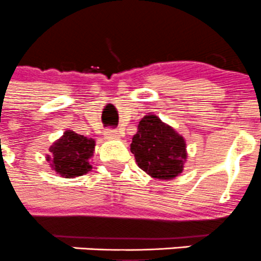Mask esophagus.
Segmentation results:
<instances>
[{
  "label": "esophagus",
  "instance_id": "1",
  "mask_svg": "<svg viewBox=\"0 0 261 261\" xmlns=\"http://www.w3.org/2000/svg\"><path fill=\"white\" fill-rule=\"evenodd\" d=\"M105 138L107 139V140H117V139H120V135H118L117 130L108 128V130L105 131Z\"/></svg>",
  "mask_w": 261,
  "mask_h": 261
}]
</instances>
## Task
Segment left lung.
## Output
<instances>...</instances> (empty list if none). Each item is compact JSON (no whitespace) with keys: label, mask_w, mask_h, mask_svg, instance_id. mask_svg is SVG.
Instances as JSON below:
<instances>
[{"label":"left lung","mask_w":261,"mask_h":261,"mask_svg":"<svg viewBox=\"0 0 261 261\" xmlns=\"http://www.w3.org/2000/svg\"><path fill=\"white\" fill-rule=\"evenodd\" d=\"M130 146L139 168L154 178L172 179L184 169L185 139L155 115L145 116L139 122Z\"/></svg>","instance_id":"8db88e82"}]
</instances>
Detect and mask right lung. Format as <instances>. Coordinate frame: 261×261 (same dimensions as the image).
<instances>
[{
  "label": "right lung",
  "mask_w": 261,
  "mask_h": 261,
  "mask_svg": "<svg viewBox=\"0 0 261 261\" xmlns=\"http://www.w3.org/2000/svg\"><path fill=\"white\" fill-rule=\"evenodd\" d=\"M94 146L95 141L93 139L67 130L50 146V155L47 156V161L65 178L83 176L92 169L90 159L94 153Z\"/></svg>",
  "instance_id": "right-lung-1"
}]
</instances>
